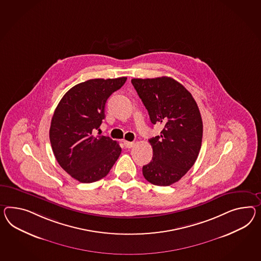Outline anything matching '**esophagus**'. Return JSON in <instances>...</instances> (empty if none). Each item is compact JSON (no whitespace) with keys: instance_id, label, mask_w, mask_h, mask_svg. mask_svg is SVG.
Instances as JSON below:
<instances>
[{"instance_id":"34e87169","label":"esophagus","mask_w":261,"mask_h":261,"mask_svg":"<svg viewBox=\"0 0 261 261\" xmlns=\"http://www.w3.org/2000/svg\"><path fill=\"white\" fill-rule=\"evenodd\" d=\"M123 144L127 148H130V147H133L134 146V142H128V141H124Z\"/></svg>"}]
</instances>
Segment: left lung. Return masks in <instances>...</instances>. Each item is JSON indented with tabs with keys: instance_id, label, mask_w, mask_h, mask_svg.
<instances>
[{
	"instance_id": "8db88e82",
	"label": "left lung",
	"mask_w": 261,
	"mask_h": 261,
	"mask_svg": "<svg viewBox=\"0 0 261 261\" xmlns=\"http://www.w3.org/2000/svg\"><path fill=\"white\" fill-rule=\"evenodd\" d=\"M151 123L162 124L161 135L150 138L153 157L143 167L145 179L168 187L193 167L202 139L201 113L192 94L171 77L133 79Z\"/></svg>"
}]
</instances>
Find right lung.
Returning a JSON list of instances; mask_svg holds the SVG:
<instances>
[{"instance_id":"obj_1","label":"right lung","mask_w":261,"mask_h":261,"mask_svg":"<svg viewBox=\"0 0 261 261\" xmlns=\"http://www.w3.org/2000/svg\"><path fill=\"white\" fill-rule=\"evenodd\" d=\"M127 81L94 79L71 88L54 113L49 137L60 167L81 182H94L107 176L121 153L116 141L94 136L105 118L108 98Z\"/></svg>"}]
</instances>
